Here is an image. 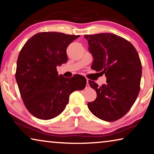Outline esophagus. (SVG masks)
<instances>
[{
    "mask_svg": "<svg viewBox=\"0 0 154 154\" xmlns=\"http://www.w3.org/2000/svg\"><path fill=\"white\" fill-rule=\"evenodd\" d=\"M89 88H90V86H89V84H88V79H87V84H86V89Z\"/></svg>",
    "mask_w": 154,
    "mask_h": 154,
    "instance_id": "34e87169",
    "label": "esophagus"
}]
</instances>
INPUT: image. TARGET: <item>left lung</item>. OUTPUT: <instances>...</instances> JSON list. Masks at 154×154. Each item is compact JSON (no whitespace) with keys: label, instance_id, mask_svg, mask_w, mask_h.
<instances>
[{"label":"left lung","instance_id":"8db88e82","mask_svg":"<svg viewBox=\"0 0 154 154\" xmlns=\"http://www.w3.org/2000/svg\"><path fill=\"white\" fill-rule=\"evenodd\" d=\"M94 58L91 68L106 77L101 86L89 80L97 99L88 103L90 111L101 120H119L128 113L140 89L142 64L132 44L112 33L86 35Z\"/></svg>","mask_w":154,"mask_h":154}]
</instances>
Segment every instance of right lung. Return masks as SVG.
Listing matches in <instances>:
<instances>
[{"instance_id": "right-lung-1", "label": "right lung", "mask_w": 154, "mask_h": 154, "mask_svg": "<svg viewBox=\"0 0 154 154\" xmlns=\"http://www.w3.org/2000/svg\"><path fill=\"white\" fill-rule=\"evenodd\" d=\"M79 35L40 32L26 41L19 53L16 79L24 106L36 118L49 120L62 113L70 94L86 87L80 75H58L57 66L67 62L66 48Z\"/></svg>"}]
</instances>
